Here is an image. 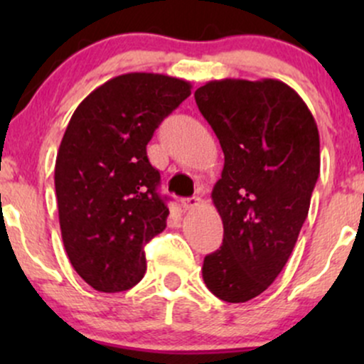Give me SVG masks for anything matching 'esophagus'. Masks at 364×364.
<instances>
[{
    "label": "esophagus",
    "mask_w": 364,
    "mask_h": 364,
    "mask_svg": "<svg viewBox=\"0 0 364 364\" xmlns=\"http://www.w3.org/2000/svg\"><path fill=\"white\" fill-rule=\"evenodd\" d=\"M196 205H200L198 196H190V198H183L181 200L183 210H191V208H195Z\"/></svg>",
    "instance_id": "34e87169"
}]
</instances>
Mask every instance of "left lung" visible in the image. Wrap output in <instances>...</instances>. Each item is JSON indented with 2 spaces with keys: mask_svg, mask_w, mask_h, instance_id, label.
I'll list each match as a JSON object with an SVG mask.
<instances>
[{
  "mask_svg": "<svg viewBox=\"0 0 364 364\" xmlns=\"http://www.w3.org/2000/svg\"><path fill=\"white\" fill-rule=\"evenodd\" d=\"M195 101L224 152L212 202L223 246L203 260V282L228 303L257 298L291 257L320 174V136L308 106L274 78L212 80Z\"/></svg>",
  "mask_w": 364,
  "mask_h": 364,
  "instance_id": "8db88e82",
  "label": "left lung"
}]
</instances>
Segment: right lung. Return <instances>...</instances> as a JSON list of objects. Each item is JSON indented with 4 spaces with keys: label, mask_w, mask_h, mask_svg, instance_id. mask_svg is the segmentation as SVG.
<instances>
[{
    "label": "right lung",
    "mask_w": 364,
    "mask_h": 364,
    "mask_svg": "<svg viewBox=\"0 0 364 364\" xmlns=\"http://www.w3.org/2000/svg\"><path fill=\"white\" fill-rule=\"evenodd\" d=\"M190 94L181 78L119 75L90 92L66 127L54 166L61 237L95 291H127L147 270L144 246L169 215L147 144Z\"/></svg>",
    "instance_id": "obj_1"
}]
</instances>
